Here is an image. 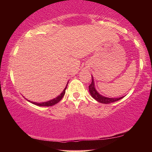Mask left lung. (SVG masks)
Segmentation results:
<instances>
[{
  "instance_id": "left-lung-1",
  "label": "left lung",
  "mask_w": 152,
  "mask_h": 152,
  "mask_svg": "<svg viewBox=\"0 0 152 152\" xmlns=\"http://www.w3.org/2000/svg\"><path fill=\"white\" fill-rule=\"evenodd\" d=\"M88 88H89V92H90L91 96H92L95 100H97V102H99L102 103V104H110V103L114 102L120 100V99H121L122 98H123L124 97H118V98H109V97H106L102 96V95H99L98 92H97L95 88L94 81H93V77H92V82H91V84L89 85Z\"/></svg>"
}]
</instances>
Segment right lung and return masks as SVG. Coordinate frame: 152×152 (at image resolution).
Masks as SVG:
<instances>
[{"instance_id":"obj_1","label":"right lung","mask_w":152,"mask_h":152,"mask_svg":"<svg viewBox=\"0 0 152 152\" xmlns=\"http://www.w3.org/2000/svg\"><path fill=\"white\" fill-rule=\"evenodd\" d=\"M67 86H68V84L66 85V88H64V90L62 91V93L59 95V96H57L55 99H52V100L45 102H42V103H37V102H30V101H29V100H28V101L30 102L31 103L34 104H35V105L40 106V107H51V106H53V105L56 104H57L62 99V97H64V95H65L66 89V88H67Z\"/></svg>"}]
</instances>
